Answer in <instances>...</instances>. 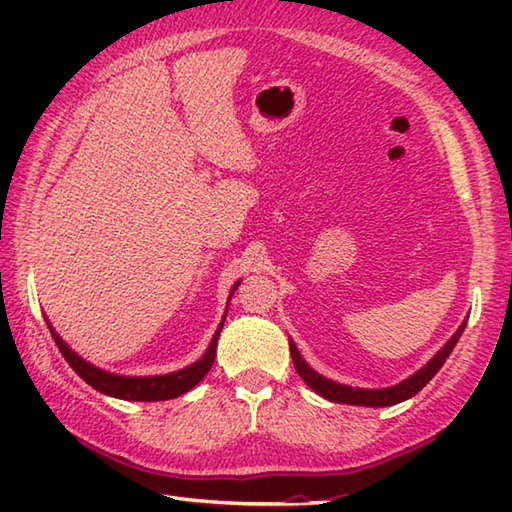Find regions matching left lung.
<instances>
[{
    "label": "left lung",
    "instance_id": "obj_1",
    "mask_svg": "<svg viewBox=\"0 0 512 512\" xmlns=\"http://www.w3.org/2000/svg\"><path fill=\"white\" fill-rule=\"evenodd\" d=\"M466 328V321L460 325L458 332H455L451 336V341L442 347V350L431 358V361L424 365L420 372L413 374L411 378L402 380V383L394 385V387H387V389H352L347 385H339L334 383V380H328L323 378L321 374L314 372V369H310L306 365V361H303L301 354L297 352L295 343H290V356H292V363H295V369L297 374L306 380V385L310 389L317 391L319 396L328 398L332 402H341V405H361V407H389V405H396V402H402L407 400L411 396H416L418 391L429 383V380L436 376L440 372V367L444 365V361H447L449 354L453 352L455 343L460 341V336Z\"/></svg>",
    "mask_w": 512,
    "mask_h": 512
}]
</instances>
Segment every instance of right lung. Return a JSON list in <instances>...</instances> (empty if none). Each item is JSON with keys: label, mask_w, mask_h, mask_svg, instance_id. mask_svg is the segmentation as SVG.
Instances as JSON below:
<instances>
[{"label": "right lung", "mask_w": 512, "mask_h": 512, "mask_svg": "<svg viewBox=\"0 0 512 512\" xmlns=\"http://www.w3.org/2000/svg\"><path fill=\"white\" fill-rule=\"evenodd\" d=\"M222 325H224V321L220 323V328H217L215 336L211 339L209 350H206V354L200 358L198 363H193L191 367L180 369V372H173V374L145 376V378L116 376L110 372H103V369L90 365L88 361H83L79 354H74L70 347L61 341V336L52 330L50 321H48V330H50L52 339H54V343H57L59 352L63 354L65 361H68L74 372L79 374L85 383L92 385L96 391H101V394H107V396H114V398H123V400L156 402V400H169V398L182 396L184 391L193 389L206 374H209V369L215 361V347H217V339H220Z\"/></svg>", "instance_id": "obj_1"}]
</instances>
